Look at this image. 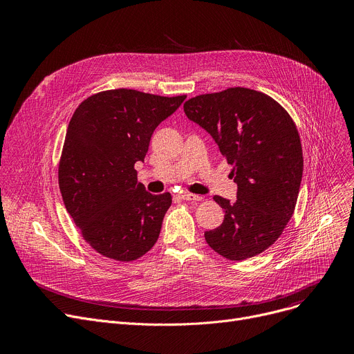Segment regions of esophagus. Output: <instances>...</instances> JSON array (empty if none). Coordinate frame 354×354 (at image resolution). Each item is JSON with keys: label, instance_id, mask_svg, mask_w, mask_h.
<instances>
[{"label": "esophagus", "instance_id": "34e87169", "mask_svg": "<svg viewBox=\"0 0 354 354\" xmlns=\"http://www.w3.org/2000/svg\"><path fill=\"white\" fill-rule=\"evenodd\" d=\"M180 197H182L183 200H189V201H197V200L203 198L200 194H193V193H182Z\"/></svg>", "mask_w": 354, "mask_h": 354}]
</instances>
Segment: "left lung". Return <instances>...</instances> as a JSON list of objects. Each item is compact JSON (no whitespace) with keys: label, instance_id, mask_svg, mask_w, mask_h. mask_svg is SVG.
Returning <instances> with one entry per match:
<instances>
[{"label":"left lung","instance_id":"1","mask_svg":"<svg viewBox=\"0 0 354 354\" xmlns=\"http://www.w3.org/2000/svg\"><path fill=\"white\" fill-rule=\"evenodd\" d=\"M183 111L213 137L238 186L234 201L214 196L225 216L206 242L230 261L262 254L297 203L304 160L294 122L270 96L241 86L192 97Z\"/></svg>","mask_w":354,"mask_h":354}]
</instances>
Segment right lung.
<instances>
[{"mask_svg":"<svg viewBox=\"0 0 354 354\" xmlns=\"http://www.w3.org/2000/svg\"><path fill=\"white\" fill-rule=\"evenodd\" d=\"M185 99L112 89L89 96L74 112L59 185L68 214L100 255L130 262L157 242L172 197L148 193L134 164L144 162L154 130Z\"/></svg>","mask_w":354,"mask_h":354,"instance_id":"1","label":"right lung"}]
</instances>
